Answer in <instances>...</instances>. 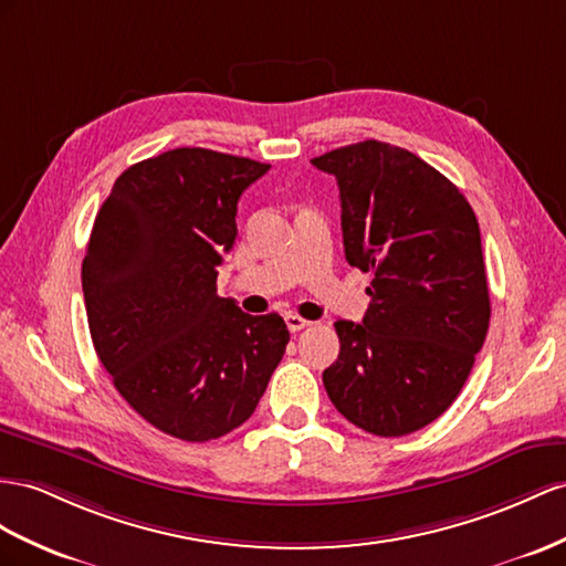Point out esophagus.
<instances>
[{
    "label": "esophagus",
    "instance_id": "1",
    "mask_svg": "<svg viewBox=\"0 0 566 566\" xmlns=\"http://www.w3.org/2000/svg\"><path fill=\"white\" fill-rule=\"evenodd\" d=\"M286 327H289V332H301V329H306V327H311L313 323L311 321H306V317H301V315H296V313H289L286 317Z\"/></svg>",
    "mask_w": 566,
    "mask_h": 566
}]
</instances>
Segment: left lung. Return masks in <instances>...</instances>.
<instances>
[{
  "label": "left lung",
  "instance_id": "8db88e82",
  "mask_svg": "<svg viewBox=\"0 0 566 566\" xmlns=\"http://www.w3.org/2000/svg\"><path fill=\"white\" fill-rule=\"evenodd\" d=\"M311 163L337 179L346 260L373 274L364 323H335L339 356L323 382L346 421L401 438L452 407L485 342L481 229L459 188L397 145L364 140Z\"/></svg>",
  "mask_w": 566,
  "mask_h": 566
}]
</instances>
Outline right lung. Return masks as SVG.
Segmentation results:
<instances>
[{"mask_svg": "<svg viewBox=\"0 0 566 566\" xmlns=\"http://www.w3.org/2000/svg\"><path fill=\"white\" fill-rule=\"evenodd\" d=\"M270 165L177 148L128 167L83 258L97 358L117 392L171 438L208 442L249 421L289 344L277 313L217 296L237 202Z\"/></svg>", "mask_w": 566, "mask_h": 566, "instance_id": "obj_1", "label": "right lung"}]
</instances>
